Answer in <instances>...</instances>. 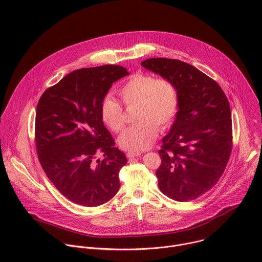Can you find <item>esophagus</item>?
Wrapping results in <instances>:
<instances>
[{
    "mask_svg": "<svg viewBox=\"0 0 262 262\" xmlns=\"http://www.w3.org/2000/svg\"><path fill=\"white\" fill-rule=\"evenodd\" d=\"M140 156H141V154H138V152H132V151H128V152L126 154V157H127L128 159L137 158V157H140Z\"/></svg>",
    "mask_w": 262,
    "mask_h": 262,
    "instance_id": "obj_1",
    "label": "esophagus"
}]
</instances>
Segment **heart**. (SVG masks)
Listing matches in <instances>:
<instances>
[{
  "label": "heart",
  "instance_id": "1",
  "mask_svg": "<svg viewBox=\"0 0 262 262\" xmlns=\"http://www.w3.org/2000/svg\"><path fill=\"white\" fill-rule=\"evenodd\" d=\"M119 95L126 106L137 105V124L128 127L118 139L121 148L140 152L154 144L158 127L165 129L172 122L178 104L177 90L167 79H155L150 74L138 73L119 89ZM100 116L106 126L115 133L124 127L123 108L111 96L100 103Z\"/></svg>",
  "mask_w": 262,
  "mask_h": 262
}]
</instances>
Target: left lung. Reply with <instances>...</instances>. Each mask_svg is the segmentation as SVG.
I'll use <instances>...</instances> for the list:
<instances>
[{"label":"left lung","instance_id":"8db88e82","mask_svg":"<svg viewBox=\"0 0 262 262\" xmlns=\"http://www.w3.org/2000/svg\"><path fill=\"white\" fill-rule=\"evenodd\" d=\"M141 65L171 81L178 95L175 120L159 151V188L175 201L195 200L219 181L230 158L228 99L215 81L180 60L151 58Z\"/></svg>","mask_w":262,"mask_h":262}]
</instances>
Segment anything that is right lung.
<instances>
[{
	"label": "right lung",
	"mask_w": 262,
	"mask_h": 262,
	"mask_svg": "<svg viewBox=\"0 0 262 262\" xmlns=\"http://www.w3.org/2000/svg\"><path fill=\"white\" fill-rule=\"evenodd\" d=\"M128 74L118 65L73 70L47 89L37 104L39 162L59 192L74 203L98 206L120 188L118 174L126 157L103 125L100 103L112 84Z\"/></svg>",
	"instance_id": "right-lung-1"
}]
</instances>
